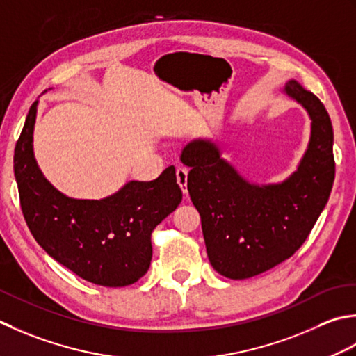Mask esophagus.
I'll list each match as a JSON object with an SVG mask.
<instances>
[{"mask_svg":"<svg viewBox=\"0 0 356 356\" xmlns=\"http://www.w3.org/2000/svg\"><path fill=\"white\" fill-rule=\"evenodd\" d=\"M177 181L181 187V191L187 193V169L186 168H178L177 169Z\"/></svg>","mask_w":356,"mask_h":356,"instance_id":"obj_1","label":"esophagus"}]
</instances>
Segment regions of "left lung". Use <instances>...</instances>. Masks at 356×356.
I'll return each mask as SVG.
<instances>
[{
	"mask_svg": "<svg viewBox=\"0 0 356 356\" xmlns=\"http://www.w3.org/2000/svg\"><path fill=\"white\" fill-rule=\"evenodd\" d=\"M284 93L306 108L312 122L298 168L281 183H250L210 140H193L181 152L191 168L187 191L201 216L209 261L230 280L252 278L292 257L329 201L335 178L329 113L295 79Z\"/></svg>",
	"mask_w": 356,
	"mask_h": 356,
	"instance_id": "left-lung-1",
	"label": "left lung"
}]
</instances>
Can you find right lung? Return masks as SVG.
<instances>
[{"mask_svg": "<svg viewBox=\"0 0 356 356\" xmlns=\"http://www.w3.org/2000/svg\"><path fill=\"white\" fill-rule=\"evenodd\" d=\"M36 108L38 99L29 108L13 155L21 209L33 238L86 281L104 287L134 284L150 267L152 232L183 200L175 168L169 165L154 181H129L106 198H70L36 164Z\"/></svg>", "mask_w": 356, "mask_h": 356, "instance_id": "right-lung-1", "label": "right lung"}]
</instances>
